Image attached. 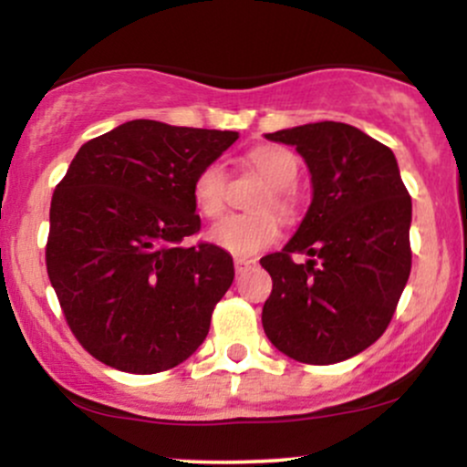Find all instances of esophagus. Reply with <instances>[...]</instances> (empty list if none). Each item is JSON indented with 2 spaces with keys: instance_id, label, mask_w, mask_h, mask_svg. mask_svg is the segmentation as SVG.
I'll return each mask as SVG.
<instances>
[{
  "instance_id": "obj_1",
  "label": "esophagus",
  "mask_w": 467,
  "mask_h": 467,
  "mask_svg": "<svg viewBox=\"0 0 467 467\" xmlns=\"http://www.w3.org/2000/svg\"><path fill=\"white\" fill-rule=\"evenodd\" d=\"M254 265H256L254 259H241V256L234 259V270H237V275H244V272H248L250 267H254Z\"/></svg>"
}]
</instances>
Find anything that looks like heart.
Here are the masks:
<instances>
[{
	"instance_id": "obj_1",
	"label": "heart",
	"mask_w": 467,
	"mask_h": 467,
	"mask_svg": "<svg viewBox=\"0 0 467 467\" xmlns=\"http://www.w3.org/2000/svg\"><path fill=\"white\" fill-rule=\"evenodd\" d=\"M245 162L259 178L267 182V191L261 192L254 202L256 213L248 215H230L215 223L208 233V239L217 248L230 252L233 256L256 254L278 237V222H294L298 215V195L294 191V182L301 171V160L287 147L278 144H259L245 153ZM192 197L203 217L217 219L226 211L228 202V171L222 162H208L202 166L192 182Z\"/></svg>"
}]
</instances>
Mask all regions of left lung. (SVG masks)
Wrapping results in <instances>:
<instances>
[{"label":"left lung","mask_w":467,"mask_h":467,"mask_svg":"<svg viewBox=\"0 0 467 467\" xmlns=\"http://www.w3.org/2000/svg\"><path fill=\"white\" fill-rule=\"evenodd\" d=\"M312 173L314 200L296 234L261 265L272 276L265 336L305 364H334L387 331L410 275L412 203L387 144L345 125L314 122L275 133ZM292 254H307L296 265Z\"/></svg>","instance_id":"8db88e82"}]
</instances>
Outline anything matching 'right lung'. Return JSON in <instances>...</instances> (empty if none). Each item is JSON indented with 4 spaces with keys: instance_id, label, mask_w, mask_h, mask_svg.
Segmentation results:
<instances>
[{
    "instance_id": "obj_1",
    "label": "right lung",
    "mask_w": 467,
    "mask_h": 467,
    "mask_svg": "<svg viewBox=\"0 0 467 467\" xmlns=\"http://www.w3.org/2000/svg\"><path fill=\"white\" fill-rule=\"evenodd\" d=\"M237 131L131 120L78 149L50 203L46 265L69 329L96 360L160 373L195 353L233 285V256L189 245L192 182Z\"/></svg>"
}]
</instances>
